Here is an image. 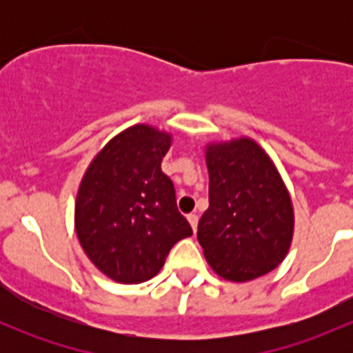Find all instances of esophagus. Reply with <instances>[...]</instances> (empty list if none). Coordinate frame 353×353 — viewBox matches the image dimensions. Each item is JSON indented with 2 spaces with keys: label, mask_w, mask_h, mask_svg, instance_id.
I'll return each instance as SVG.
<instances>
[{
  "label": "esophagus",
  "mask_w": 353,
  "mask_h": 353,
  "mask_svg": "<svg viewBox=\"0 0 353 353\" xmlns=\"http://www.w3.org/2000/svg\"><path fill=\"white\" fill-rule=\"evenodd\" d=\"M188 222L191 223V229L196 232V227H198V215H196V213H190V215H188Z\"/></svg>",
  "instance_id": "obj_1"
}]
</instances>
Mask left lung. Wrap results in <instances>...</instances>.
<instances>
[{
	"instance_id": "obj_1",
	"label": "left lung",
	"mask_w": 353,
	"mask_h": 353,
	"mask_svg": "<svg viewBox=\"0 0 353 353\" xmlns=\"http://www.w3.org/2000/svg\"><path fill=\"white\" fill-rule=\"evenodd\" d=\"M210 206L198 241L213 272L229 282H249L285 259L294 237L290 193L270 155L252 138L205 147Z\"/></svg>"
}]
</instances>
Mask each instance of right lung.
<instances>
[{"label":"right lung","instance_id":"obj_1","mask_svg":"<svg viewBox=\"0 0 353 353\" xmlns=\"http://www.w3.org/2000/svg\"><path fill=\"white\" fill-rule=\"evenodd\" d=\"M172 134L134 124L94 157L78 186L74 230L92 263L119 283H141L162 270L172 245L193 236L160 169Z\"/></svg>","mask_w":353,"mask_h":353}]
</instances>
